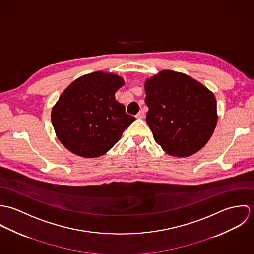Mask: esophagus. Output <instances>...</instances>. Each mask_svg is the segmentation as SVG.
I'll return each instance as SVG.
<instances>
[{
    "label": "esophagus",
    "mask_w": 254,
    "mask_h": 254,
    "mask_svg": "<svg viewBox=\"0 0 254 254\" xmlns=\"http://www.w3.org/2000/svg\"><path fill=\"white\" fill-rule=\"evenodd\" d=\"M136 117H137V118H141V119L144 118V117H145V111H144V110H140L139 113L136 115Z\"/></svg>",
    "instance_id": "1"
}]
</instances>
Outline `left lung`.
<instances>
[{
    "label": "left lung",
    "mask_w": 254,
    "mask_h": 254,
    "mask_svg": "<svg viewBox=\"0 0 254 254\" xmlns=\"http://www.w3.org/2000/svg\"><path fill=\"white\" fill-rule=\"evenodd\" d=\"M146 123L166 153L189 156L202 148L217 123L216 100L184 73L162 70L145 81Z\"/></svg>",
    "instance_id": "1"
}]
</instances>
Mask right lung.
Masks as SVG:
<instances>
[{
    "label": "right lung",
    "instance_id": "right-lung-1",
    "mask_svg": "<svg viewBox=\"0 0 254 254\" xmlns=\"http://www.w3.org/2000/svg\"><path fill=\"white\" fill-rule=\"evenodd\" d=\"M123 85V78L102 71L73 81L52 110V123L60 142L82 157L108 152L136 119L115 100V92Z\"/></svg>",
    "mask_w": 254,
    "mask_h": 254
}]
</instances>
